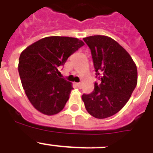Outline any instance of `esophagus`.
<instances>
[{"label": "esophagus", "instance_id": "34e87169", "mask_svg": "<svg viewBox=\"0 0 153 153\" xmlns=\"http://www.w3.org/2000/svg\"><path fill=\"white\" fill-rule=\"evenodd\" d=\"M76 85L78 88H82V84H81L80 82H78V83H76Z\"/></svg>", "mask_w": 153, "mask_h": 153}]
</instances>
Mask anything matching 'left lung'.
<instances>
[{
	"label": "left lung",
	"mask_w": 153,
	"mask_h": 153,
	"mask_svg": "<svg viewBox=\"0 0 153 153\" xmlns=\"http://www.w3.org/2000/svg\"><path fill=\"white\" fill-rule=\"evenodd\" d=\"M91 50L95 75L90 94L82 99L86 110L97 119H105L124 107L137 85V68L127 51L115 40L103 35L83 38Z\"/></svg>",
	"instance_id": "8db88e82"
}]
</instances>
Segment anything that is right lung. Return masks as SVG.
<instances>
[{"label":"right lung","instance_id":"obj_1","mask_svg":"<svg viewBox=\"0 0 153 153\" xmlns=\"http://www.w3.org/2000/svg\"><path fill=\"white\" fill-rule=\"evenodd\" d=\"M83 45L78 38L52 36L34 42L21 52L18 72L25 94L34 108L52 115L62 111L73 89L60 78L58 68Z\"/></svg>","mask_w":153,"mask_h":153}]
</instances>
